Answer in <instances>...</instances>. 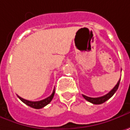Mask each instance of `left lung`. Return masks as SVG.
I'll return each mask as SVG.
<instances>
[{"label": "left lung", "mask_w": 130, "mask_h": 130, "mask_svg": "<svg viewBox=\"0 0 130 130\" xmlns=\"http://www.w3.org/2000/svg\"><path fill=\"white\" fill-rule=\"evenodd\" d=\"M120 81H121V79L118 80V83L116 84V85L114 88H112V89L107 94L103 95V96L98 97V98H91V97H88V96H87V95H83V97H84L87 101H88V102H90V103L94 104H101L105 102L106 101H107L109 99H110L111 97L114 95V93H115L116 92V90H118V86H119V84H120Z\"/></svg>", "instance_id": "obj_1"}]
</instances>
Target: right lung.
I'll use <instances>...</instances> for the list:
<instances>
[{"mask_svg": "<svg viewBox=\"0 0 130 130\" xmlns=\"http://www.w3.org/2000/svg\"><path fill=\"white\" fill-rule=\"evenodd\" d=\"M54 93H55V89H54L53 90V93L52 94L47 97L46 99H42L41 101H38V102H31V101H28V100H26V99H24L23 98H21L20 96L18 95V97L23 102L24 104H26V105L32 107V108H35V109H41L42 107H44L45 106H46L47 104L51 102V100L53 99L54 98Z\"/></svg>", "mask_w": 130, "mask_h": 130, "instance_id": "obj_1", "label": "right lung"}]
</instances>
